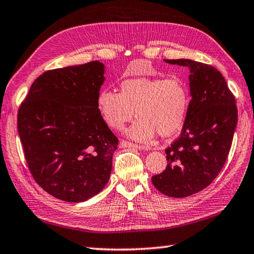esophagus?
I'll return each instance as SVG.
<instances>
[{
    "mask_svg": "<svg viewBox=\"0 0 254 254\" xmlns=\"http://www.w3.org/2000/svg\"><path fill=\"white\" fill-rule=\"evenodd\" d=\"M121 147L122 148H136V149H142V150H147V147H142V146H138V144H135L133 142H128V141H121Z\"/></svg>",
    "mask_w": 254,
    "mask_h": 254,
    "instance_id": "esophagus-1",
    "label": "esophagus"
}]
</instances>
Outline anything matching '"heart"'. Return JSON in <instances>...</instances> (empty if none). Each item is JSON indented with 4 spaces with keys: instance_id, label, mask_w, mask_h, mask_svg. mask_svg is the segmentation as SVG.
<instances>
[{
    "instance_id": "b5f03b06",
    "label": "heart",
    "mask_w": 254,
    "mask_h": 254,
    "mask_svg": "<svg viewBox=\"0 0 254 254\" xmlns=\"http://www.w3.org/2000/svg\"><path fill=\"white\" fill-rule=\"evenodd\" d=\"M121 91L102 90L97 108L108 127L122 130L136 113L138 120L127 135L149 141L158 134L172 136L182 128L191 105L188 82L180 76L132 78L121 82Z\"/></svg>"
}]
</instances>
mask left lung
<instances>
[{"label":"left lung","mask_w":254,"mask_h":254,"mask_svg":"<svg viewBox=\"0 0 254 254\" xmlns=\"http://www.w3.org/2000/svg\"><path fill=\"white\" fill-rule=\"evenodd\" d=\"M190 67L191 105L181 135L168 147L167 166L151 178L157 190L185 198L206 189L219 174L237 124L234 95L216 67L192 60H165Z\"/></svg>","instance_id":"8db88e82"}]
</instances>
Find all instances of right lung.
<instances>
[{
	"label": "right lung",
	"instance_id": "right-lung-1",
	"mask_svg": "<svg viewBox=\"0 0 254 254\" xmlns=\"http://www.w3.org/2000/svg\"><path fill=\"white\" fill-rule=\"evenodd\" d=\"M104 64L44 72L18 111V132L36 182L66 202H82L110 180L119 139L97 108Z\"/></svg>",
	"mask_w": 254,
	"mask_h": 254
}]
</instances>
